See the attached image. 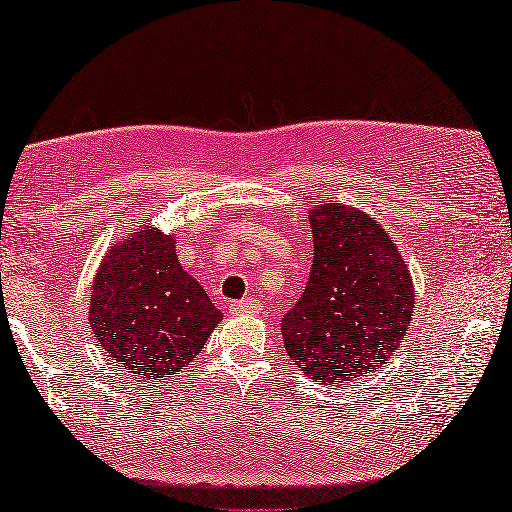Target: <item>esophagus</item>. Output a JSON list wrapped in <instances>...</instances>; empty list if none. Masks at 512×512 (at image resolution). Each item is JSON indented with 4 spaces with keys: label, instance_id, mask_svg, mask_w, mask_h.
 Wrapping results in <instances>:
<instances>
[{
    "label": "esophagus",
    "instance_id": "1",
    "mask_svg": "<svg viewBox=\"0 0 512 512\" xmlns=\"http://www.w3.org/2000/svg\"><path fill=\"white\" fill-rule=\"evenodd\" d=\"M227 310L232 314H250L257 310V303L253 298H246V300H234V303L227 305Z\"/></svg>",
    "mask_w": 512,
    "mask_h": 512
}]
</instances>
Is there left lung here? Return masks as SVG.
<instances>
[{"instance_id": "left-lung-1", "label": "left lung", "mask_w": 512, "mask_h": 512, "mask_svg": "<svg viewBox=\"0 0 512 512\" xmlns=\"http://www.w3.org/2000/svg\"><path fill=\"white\" fill-rule=\"evenodd\" d=\"M312 271L282 319L289 358L321 385L376 371L412 321L415 289L380 223L342 202L310 209Z\"/></svg>"}]
</instances>
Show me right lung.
I'll return each instance as SVG.
<instances>
[{
	"instance_id": "1",
	"label": "right lung",
	"mask_w": 512,
	"mask_h": 512,
	"mask_svg": "<svg viewBox=\"0 0 512 512\" xmlns=\"http://www.w3.org/2000/svg\"><path fill=\"white\" fill-rule=\"evenodd\" d=\"M221 319L205 289L180 266L173 234L157 227L111 246L88 307L102 351L145 380L173 378Z\"/></svg>"
}]
</instances>
